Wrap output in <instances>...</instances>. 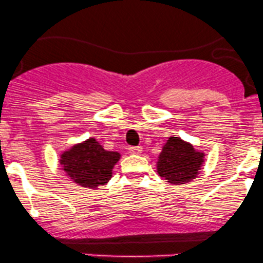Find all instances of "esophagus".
<instances>
[{
	"mask_svg": "<svg viewBox=\"0 0 263 263\" xmlns=\"http://www.w3.org/2000/svg\"><path fill=\"white\" fill-rule=\"evenodd\" d=\"M129 152H130L132 154H140L143 152V148L142 146H130V148H129Z\"/></svg>",
	"mask_w": 263,
	"mask_h": 263,
	"instance_id": "1",
	"label": "esophagus"
}]
</instances>
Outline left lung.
<instances>
[{
  "instance_id": "obj_1",
  "label": "left lung",
  "mask_w": 263,
  "mask_h": 263,
  "mask_svg": "<svg viewBox=\"0 0 263 263\" xmlns=\"http://www.w3.org/2000/svg\"><path fill=\"white\" fill-rule=\"evenodd\" d=\"M204 163V153L179 137H169L157 162V172L171 184H185L196 179Z\"/></svg>"
}]
</instances>
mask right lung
Masks as SVG:
<instances>
[{
	"label": "right lung",
	"instance_id": "right-lung-1",
	"mask_svg": "<svg viewBox=\"0 0 263 263\" xmlns=\"http://www.w3.org/2000/svg\"><path fill=\"white\" fill-rule=\"evenodd\" d=\"M119 159L118 152L105 151L95 138H89L63 152L60 164L76 184L97 189L109 182Z\"/></svg>",
	"mask_w": 263,
	"mask_h": 263
}]
</instances>
